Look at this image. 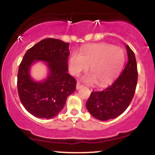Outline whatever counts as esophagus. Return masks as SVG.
Returning <instances> with one entry per match:
<instances>
[{
  "instance_id": "1",
  "label": "esophagus",
  "mask_w": 155,
  "mask_h": 155,
  "mask_svg": "<svg viewBox=\"0 0 155 155\" xmlns=\"http://www.w3.org/2000/svg\"><path fill=\"white\" fill-rule=\"evenodd\" d=\"M82 86H83V85H81L80 82H77V83H76V89H77V90H79V89H80L81 87H82Z\"/></svg>"
}]
</instances>
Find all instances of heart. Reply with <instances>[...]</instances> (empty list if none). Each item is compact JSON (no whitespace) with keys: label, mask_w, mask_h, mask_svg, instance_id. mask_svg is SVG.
<instances>
[{"label":"heart","mask_w":155,"mask_h":155,"mask_svg":"<svg viewBox=\"0 0 155 155\" xmlns=\"http://www.w3.org/2000/svg\"><path fill=\"white\" fill-rule=\"evenodd\" d=\"M125 53L120 47L108 43H94L82 48L79 52L73 51L69 58L70 73L78 76L88 68L91 73L82 78L86 83L96 81L99 85L115 79L125 63Z\"/></svg>","instance_id":"obj_1"}]
</instances>
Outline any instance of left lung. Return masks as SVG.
<instances>
[{"label":"left lung","mask_w":155,"mask_h":155,"mask_svg":"<svg viewBox=\"0 0 155 155\" xmlns=\"http://www.w3.org/2000/svg\"><path fill=\"white\" fill-rule=\"evenodd\" d=\"M128 61L119 77L107 88L93 91L86 103L87 111L101 121L117 118L132 101L137 87L138 72L135 54L127 45Z\"/></svg>","instance_id":"obj_1"}]
</instances>
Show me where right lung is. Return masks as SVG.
Returning <instances> with one entry per match:
<instances>
[{
  "mask_svg": "<svg viewBox=\"0 0 155 155\" xmlns=\"http://www.w3.org/2000/svg\"><path fill=\"white\" fill-rule=\"evenodd\" d=\"M69 54V43L53 38L41 40L25 54L18 68L17 88L23 107L31 115L47 119L56 116L75 91L76 80L68 73ZM37 60L46 62L50 70L41 82L29 76V68Z\"/></svg>",
  "mask_w": 155,
  "mask_h": 155,
  "instance_id": "1",
  "label": "right lung"
}]
</instances>
